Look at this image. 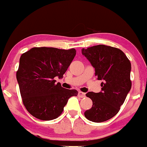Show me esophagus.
<instances>
[{
    "instance_id": "esophagus-1",
    "label": "esophagus",
    "mask_w": 147,
    "mask_h": 147,
    "mask_svg": "<svg viewBox=\"0 0 147 147\" xmlns=\"http://www.w3.org/2000/svg\"><path fill=\"white\" fill-rule=\"evenodd\" d=\"M78 96L79 97H81V98H84V97H86V94L83 92H81V91H79V92H78Z\"/></svg>"
}]
</instances>
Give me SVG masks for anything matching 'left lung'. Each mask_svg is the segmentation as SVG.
Returning a JSON list of instances; mask_svg holds the SVG:
<instances>
[{
  "label": "left lung",
  "instance_id": "left-lung-1",
  "mask_svg": "<svg viewBox=\"0 0 147 147\" xmlns=\"http://www.w3.org/2000/svg\"><path fill=\"white\" fill-rule=\"evenodd\" d=\"M82 53L95 68L97 79L102 81V91L86 94L92 106L84 115L92 122H105L119 112L131 90V63L122 50L104 45L82 48Z\"/></svg>",
  "mask_w": 147,
  "mask_h": 147
}]
</instances>
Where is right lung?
Returning <instances> with one entry per match:
<instances>
[{
    "label": "right lung",
    "instance_id": "right-lung-1",
    "mask_svg": "<svg viewBox=\"0 0 147 147\" xmlns=\"http://www.w3.org/2000/svg\"><path fill=\"white\" fill-rule=\"evenodd\" d=\"M76 55L75 49L33 48L21 56L16 79L27 111L41 120H52L62 113L72 96L78 94L55 84L63 77Z\"/></svg>",
    "mask_w": 147,
    "mask_h": 147
}]
</instances>
